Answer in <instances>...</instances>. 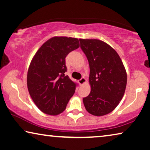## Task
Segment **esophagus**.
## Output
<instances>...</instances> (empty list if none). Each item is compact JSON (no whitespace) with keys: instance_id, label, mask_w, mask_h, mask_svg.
<instances>
[{"instance_id":"34e87169","label":"esophagus","mask_w":150,"mask_h":150,"mask_svg":"<svg viewBox=\"0 0 150 150\" xmlns=\"http://www.w3.org/2000/svg\"><path fill=\"white\" fill-rule=\"evenodd\" d=\"M86 82V79H85L84 77H82L80 80H78V83H79V84L80 86H82V85L84 84Z\"/></svg>"}]
</instances>
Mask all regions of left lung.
<instances>
[{
	"label": "left lung",
	"mask_w": 150,
	"mask_h": 150,
	"mask_svg": "<svg viewBox=\"0 0 150 150\" xmlns=\"http://www.w3.org/2000/svg\"><path fill=\"white\" fill-rule=\"evenodd\" d=\"M90 66L91 91L83 98L86 110L96 116L112 112L124 96L127 74L114 48L97 39H79Z\"/></svg>",
	"instance_id": "left-lung-1"
}]
</instances>
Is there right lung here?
I'll use <instances>...</instances> for the list:
<instances>
[{
  "label": "right lung",
  "mask_w": 150,
  "mask_h": 150,
  "mask_svg": "<svg viewBox=\"0 0 150 150\" xmlns=\"http://www.w3.org/2000/svg\"><path fill=\"white\" fill-rule=\"evenodd\" d=\"M78 38L55 36L41 46L27 74V86L34 104L48 115L60 114L75 92L76 84L64 73L65 58L79 48Z\"/></svg>",
  "instance_id": "right-lung-1"
}]
</instances>
